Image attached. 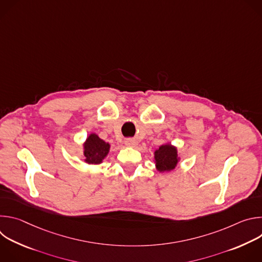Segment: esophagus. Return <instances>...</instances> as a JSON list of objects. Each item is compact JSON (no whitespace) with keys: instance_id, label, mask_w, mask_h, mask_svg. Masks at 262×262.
<instances>
[{"instance_id":"obj_1","label":"esophagus","mask_w":262,"mask_h":262,"mask_svg":"<svg viewBox=\"0 0 262 262\" xmlns=\"http://www.w3.org/2000/svg\"><path fill=\"white\" fill-rule=\"evenodd\" d=\"M125 145H126V146L134 147V146L136 145V141H135V140H133V139H127V140L125 141Z\"/></svg>"}]
</instances>
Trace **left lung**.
Listing matches in <instances>:
<instances>
[{"instance_id":"obj_1","label":"left lung","mask_w":262,"mask_h":262,"mask_svg":"<svg viewBox=\"0 0 262 262\" xmlns=\"http://www.w3.org/2000/svg\"><path fill=\"white\" fill-rule=\"evenodd\" d=\"M156 165L159 171H171L177 165V150L176 148L167 144L162 145L155 152Z\"/></svg>"}]
</instances>
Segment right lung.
<instances>
[{"label": "right lung", "instance_id": "obj_1", "mask_svg": "<svg viewBox=\"0 0 262 262\" xmlns=\"http://www.w3.org/2000/svg\"><path fill=\"white\" fill-rule=\"evenodd\" d=\"M84 155L86 157L85 162L88 164H99L106 157L110 145L99 139L96 135L92 134L88 137L84 145Z\"/></svg>", "mask_w": 262, "mask_h": 262}]
</instances>
